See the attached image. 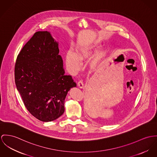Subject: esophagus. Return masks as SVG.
Instances as JSON below:
<instances>
[{
    "instance_id": "esophagus-1",
    "label": "esophagus",
    "mask_w": 157,
    "mask_h": 157,
    "mask_svg": "<svg viewBox=\"0 0 157 157\" xmlns=\"http://www.w3.org/2000/svg\"><path fill=\"white\" fill-rule=\"evenodd\" d=\"M78 85L79 88H82L84 87V83H83V81L82 80H79L78 82Z\"/></svg>"
}]
</instances>
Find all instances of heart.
<instances>
[{
	"label": "heart",
	"instance_id": "obj_1",
	"mask_svg": "<svg viewBox=\"0 0 157 157\" xmlns=\"http://www.w3.org/2000/svg\"><path fill=\"white\" fill-rule=\"evenodd\" d=\"M100 48L99 44L92 43L86 44L79 48L76 52V54L72 51L67 52L66 55V63L67 67L72 72H77L81 69L82 63L91 59L98 52ZM105 54L104 51L98 52L92 61L91 66L93 68L96 67L98 61L105 57Z\"/></svg>",
	"mask_w": 157,
	"mask_h": 157
}]
</instances>
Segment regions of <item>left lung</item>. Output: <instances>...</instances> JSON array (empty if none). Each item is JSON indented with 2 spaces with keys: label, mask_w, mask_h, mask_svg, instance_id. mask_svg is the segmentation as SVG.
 <instances>
[{
  "label": "left lung",
  "mask_w": 157,
  "mask_h": 157,
  "mask_svg": "<svg viewBox=\"0 0 157 157\" xmlns=\"http://www.w3.org/2000/svg\"><path fill=\"white\" fill-rule=\"evenodd\" d=\"M91 106L90 105V103H89V104L88 105V106H87V110L90 112H91Z\"/></svg>",
  "instance_id": "obj_1"
}]
</instances>
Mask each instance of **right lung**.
<instances>
[{"mask_svg":"<svg viewBox=\"0 0 157 157\" xmlns=\"http://www.w3.org/2000/svg\"><path fill=\"white\" fill-rule=\"evenodd\" d=\"M59 53V43L50 32H36L20 52L15 65V84L25 108L44 122L63 115L67 93L76 86L72 77L64 75Z\"/></svg>","mask_w":157,"mask_h":157,"instance_id":"add662e5","label":"right lung"}]
</instances>
